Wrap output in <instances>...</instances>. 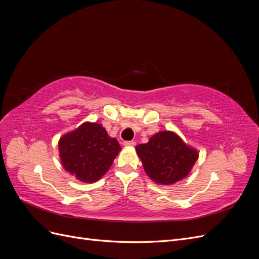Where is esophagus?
I'll list each match as a JSON object with an SVG mask.
<instances>
[{
    "label": "esophagus",
    "mask_w": 259,
    "mask_h": 259,
    "mask_svg": "<svg viewBox=\"0 0 259 259\" xmlns=\"http://www.w3.org/2000/svg\"><path fill=\"white\" fill-rule=\"evenodd\" d=\"M135 142H133V140H130V142H124L123 143V145L125 146V147H134L135 146Z\"/></svg>",
    "instance_id": "obj_1"
}]
</instances>
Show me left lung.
<instances>
[{
    "label": "left lung",
    "instance_id": "obj_1",
    "mask_svg": "<svg viewBox=\"0 0 259 259\" xmlns=\"http://www.w3.org/2000/svg\"><path fill=\"white\" fill-rule=\"evenodd\" d=\"M146 174L158 185H173L189 175L199 158L197 149L188 146L176 133L162 131L136 146Z\"/></svg>",
    "mask_w": 259,
    "mask_h": 259
}]
</instances>
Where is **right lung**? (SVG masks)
<instances>
[{
  "instance_id": "add662e5",
  "label": "right lung",
  "mask_w": 259,
  "mask_h": 259,
  "mask_svg": "<svg viewBox=\"0 0 259 259\" xmlns=\"http://www.w3.org/2000/svg\"><path fill=\"white\" fill-rule=\"evenodd\" d=\"M64 168L83 183H95L112 165L121 150L115 138L108 135L99 123L85 122L62 135L58 142Z\"/></svg>"
}]
</instances>
